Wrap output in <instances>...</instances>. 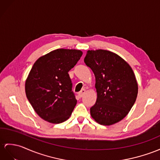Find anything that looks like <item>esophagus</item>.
Segmentation results:
<instances>
[{"mask_svg":"<svg viewBox=\"0 0 160 160\" xmlns=\"http://www.w3.org/2000/svg\"><path fill=\"white\" fill-rule=\"evenodd\" d=\"M85 92H86V90H85V89H81V92H79V93H78V95H79V96L80 97V98H81V97H82L84 95V93Z\"/></svg>","mask_w":160,"mask_h":160,"instance_id":"obj_1","label":"esophagus"}]
</instances>
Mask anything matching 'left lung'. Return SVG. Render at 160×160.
Here are the masks:
<instances>
[{
	"instance_id": "1",
	"label": "left lung",
	"mask_w": 160,
	"mask_h": 160,
	"mask_svg": "<svg viewBox=\"0 0 160 160\" xmlns=\"http://www.w3.org/2000/svg\"><path fill=\"white\" fill-rule=\"evenodd\" d=\"M84 62L96 78L97 99L90 108L92 118L102 126L120 122L137 97L138 83L133 70L122 57L104 49L88 50Z\"/></svg>"
}]
</instances>
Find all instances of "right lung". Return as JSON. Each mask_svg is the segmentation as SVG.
Listing matches in <instances>:
<instances>
[{
	"label": "right lung",
	"instance_id": "1",
	"mask_svg": "<svg viewBox=\"0 0 160 160\" xmlns=\"http://www.w3.org/2000/svg\"><path fill=\"white\" fill-rule=\"evenodd\" d=\"M79 49H58L34 62L25 83L27 98L41 118L51 123L67 120L76 106L68 72L82 56Z\"/></svg>",
	"mask_w": 160,
	"mask_h": 160
}]
</instances>
